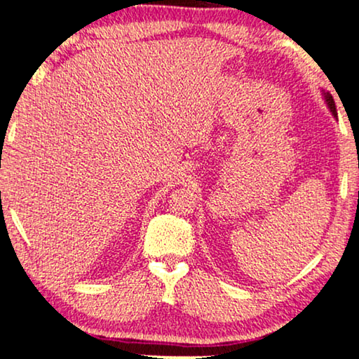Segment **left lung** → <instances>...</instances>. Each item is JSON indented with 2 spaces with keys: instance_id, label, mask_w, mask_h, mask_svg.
I'll return each mask as SVG.
<instances>
[{
  "instance_id": "8db88e82",
  "label": "left lung",
  "mask_w": 359,
  "mask_h": 359,
  "mask_svg": "<svg viewBox=\"0 0 359 359\" xmlns=\"http://www.w3.org/2000/svg\"><path fill=\"white\" fill-rule=\"evenodd\" d=\"M325 101H326V104H328V107H330L331 114H333L334 117H338V116H337V106H334L333 96H331L330 93H325Z\"/></svg>"
}]
</instances>
